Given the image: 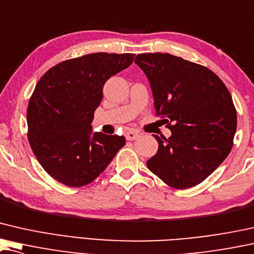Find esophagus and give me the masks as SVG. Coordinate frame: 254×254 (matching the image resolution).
Instances as JSON below:
<instances>
[{
    "mask_svg": "<svg viewBox=\"0 0 254 254\" xmlns=\"http://www.w3.org/2000/svg\"><path fill=\"white\" fill-rule=\"evenodd\" d=\"M138 136H139V133L136 130H129L125 134V137H126V139H128V141H133V139L137 138Z\"/></svg>",
    "mask_w": 254,
    "mask_h": 254,
    "instance_id": "obj_1",
    "label": "esophagus"
}]
</instances>
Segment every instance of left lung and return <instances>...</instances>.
I'll list each match as a JSON object with an SVG mask.
<instances>
[{
  "instance_id": "left-lung-1",
  "label": "left lung",
  "mask_w": 254,
  "mask_h": 254,
  "mask_svg": "<svg viewBox=\"0 0 254 254\" xmlns=\"http://www.w3.org/2000/svg\"><path fill=\"white\" fill-rule=\"evenodd\" d=\"M135 63L150 81L156 116L172 131L170 138L153 135L158 150L148 168L171 188L199 185L233 148L237 112L229 90L209 68L171 54H139Z\"/></svg>"
}]
</instances>
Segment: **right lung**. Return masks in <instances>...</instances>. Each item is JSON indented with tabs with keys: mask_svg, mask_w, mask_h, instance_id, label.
<instances>
[{
	"mask_svg": "<svg viewBox=\"0 0 254 254\" xmlns=\"http://www.w3.org/2000/svg\"><path fill=\"white\" fill-rule=\"evenodd\" d=\"M135 54L95 53L53 66L27 106V137L40 165L56 181L89 185L126 144L124 136L91 135L103 86L133 63Z\"/></svg>",
	"mask_w": 254,
	"mask_h": 254,
	"instance_id": "1",
	"label": "right lung"
}]
</instances>
